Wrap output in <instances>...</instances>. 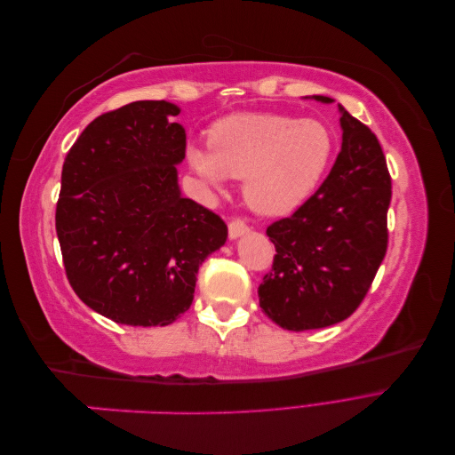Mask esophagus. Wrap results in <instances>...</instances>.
I'll list each match as a JSON object with an SVG mask.
<instances>
[{"label":"esophagus","mask_w":455,"mask_h":455,"mask_svg":"<svg viewBox=\"0 0 455 455\" xmlns=\"http://www.w3.org/2000/svg\"><path fill=\"white\" fill-rule=\"evenodd\" d=\"M228 229H229V237L231 239H237V237L244 235V233H249V226H246V222H244V220H241V218H233L231 222H229V226H228Z\"/></svg>","instance_id":"1"}]
</instances>
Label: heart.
Segmentation results:
<instances>
[{
    "mask_svg": "<svg viewBox=\"0 0 455 455\" xmlns=\"http://www.w3.org/2000/svg\"><path fill=\"white\" fill-rule=\"evenodd\" d=\"M206 146L188 154L206 188L222 189L226 176L235 178L254 212L283 216L321 184L334 156V134L319 119L239 114L214 123Z\"/></svg>",
    "mask_w": 455,
    "mask_h": 455,
    "instance_id": "obj_1",
    "label": "heart"
}]
</instances>
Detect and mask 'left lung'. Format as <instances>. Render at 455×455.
I'll return each mask as SVG.
<instances>
[{
  "label": "left lung",
  "instance_id": "obj_1",
  "mask_svg": "<svg viewBox=\"0 0 455 455\" xmlns=\"http://www.w3.org/2000/svg\"><path fill=\"white\" fill-rule=\"evenodd\" d=\"M339 112L341 151L332 171L292 216L267 228L277 254L258 288L259 307L294 332L353 315L387 252V161L378 136L347 109Z\"/></svg>",
  "mask_w": 455,
  "mask_h": 455
}]
</instances>
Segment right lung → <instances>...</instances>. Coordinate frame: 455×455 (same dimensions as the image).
I'll return each instance as SVG.
<instances>
[{"instance_id": "add662e5", "label": "right lung", "mask_w": 455, "mask_h": 455, "mask_svg": "<svg viewBox=\"0 0 455 455\" xmlns=\"http://www.w3.org/2000/svg\"><path fill=\"white\" fill-rule=\"evenodd\" d=\"M180 109L139 100L91 121L66 154L57 235L66 277L92 311L167 326L194 301L199 266L228 239L222 218L180 196Z\"/></svg>"}]
</instances>
